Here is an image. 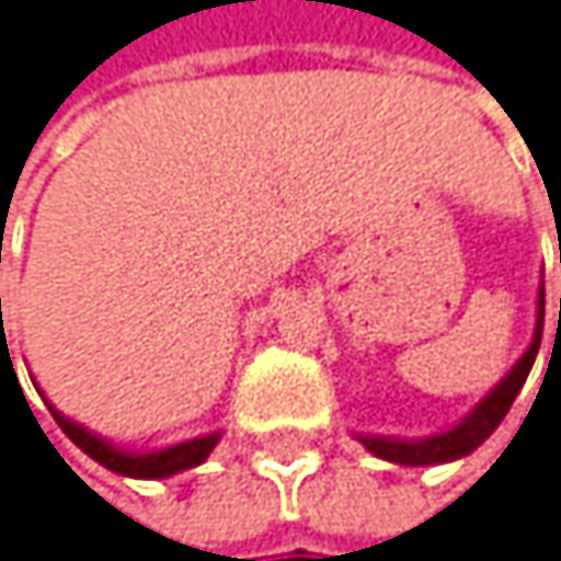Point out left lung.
Listing matches in <instances>:
<instances>
[{
	"label": "left lung",
	"instance_id": "8db88e82",
	"mask_svg": "<svg viewBox=\"0 0 561 561\" xmlns=\"http://www.w3.org/2000/svg\"><path fill=\"white\" fill-rule=\"evenodd\" d=\"M542 319H546V283H539L536 332H533L529 348L518 355V363L453 428L435 432V435H422V438H396V435H355V438L376 459H386V462H396V466H443V462L466 459L469 453H476L485 443V438L499 428V422L512 409L518 389L526 386V379L533 373V363H536V355H539V342H542Z\"/></svg>",
	"mask_w": 561,
	"mask_h": 561
}]
</instances>
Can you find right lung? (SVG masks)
Wrapping results in <instances>:
<instances>
[{
    "label": "right lung",
    "mask_w": 561,
    "mask_h": 561,
    "mask_svg": "<svg viewBox=\"0 0 561 561\" xmlns=\"http://www.w3.org/2000/svg\"><path fill=\"white\" fill-rule=\"evenodd\" d=\"M49 409H53V419L59 422V428L72 438V443L89 459H95L99 466H105L115 476H129V479H169V476L185 472L192 466H203L209 459V453L216 449V443L222 438V432H209V435L188 438V443H179V446H169V449H159V453H126V449L108 446L105 438L92 435L79 422L66 419L56 405H49Z\"/></svg>",
    "instance_id": "obj_1"
}]
</instances>
